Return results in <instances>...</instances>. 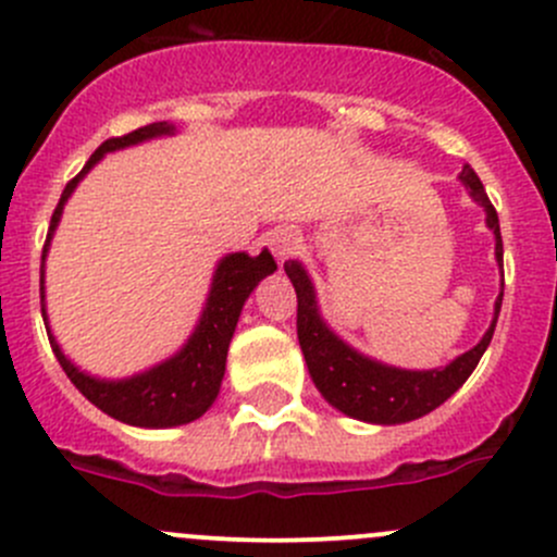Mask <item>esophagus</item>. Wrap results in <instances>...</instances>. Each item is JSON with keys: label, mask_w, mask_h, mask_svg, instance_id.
I'll return each mask as SVG.
<instances>
[{"label": "esophagus", "mask_w": 557, "mask_h": 557, "mask_svg": "<svg viewBox=\"0 0 557 557\" xmlns=\"http://www.w3.org/2000/svg\"><path fill=\"white\" fill-rule=\"evenodd\" d=\"M299 243L301 237L294 232V228H277V232H272V237H269V247H272L274 258H277L280 263H283L285 258L294 256Z\"/></svg>", "instance_id": "34e87169"}]
</instances>
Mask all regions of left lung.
<instances>
[{"instance_id": "obj_1", "label": "left lung", "mask_w": 557, "mask_h": 557, "mask_svg": "<svg viewBox=\"0 0 557 557\" xmlns=\"http://www.w3.org/2000/svg\"><path fill=\"white\" fill-rule=\"evenodd\" d=\"M458 180L469 190L471 201H476L485 210V226L491 228L493 239H496V263L504 277V245L496 210H493L491 199H487L485 188H482L480 177L471 166H463ZM285 274L294 283L296 299H299L296 331H299V345L314 387L342 414L374 425L409 423V420H418L442 407L471 377L482 352L491 345L504 299V290H498V299L493 305V320L482 339L471 350L453 358L447 367L401 369L356 350L350 342H345L331 329L329 320L320 312L318 290H314L310 272L299 258L285 261Z\"/></svg>"}]
</instances>
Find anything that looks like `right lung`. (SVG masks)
I'll list each match as a JSON object with an SVG mask.
<instances>
[{
	"label": "right lung",
	"instance_id": "right-lung-1",
	"mask_svg": "<svg viewBox=\"0 0 557 557\" xmlns=\"http://www.w3.org/2000/svg\"><path fill=\"white\" fill-rule=\"evenodd\" d=\"M174 134H177V126H174V123L159 121L150 123V126L137 128V132L126 134V137L107 139V143L99 145L97 153H94L91 159H88V164L83 166V172L77 174L72 183H66L64 194H61L59 207H55L53 218H50V232L42 250V267H39L42 320L45 329H48L50 347H53L61 369H64L66 377L72 380V385H75L94 407H99L104 414L121 420V423L137 425V429H174V425L194 423L196 418H201V414L215 404L218 393H221L223 374H226L228 345H232V336L234 331H237L245 301L250 299L256 285L261 283L267 274H274V269H277V263H274L272 252H269L267 247H263L258 256H250V252L245 250L226 252V256L215 263L205 307H201L199 320H196L194 331H190L188 339L183 342V347H180L177 352H172L170 358H164V361L153 363V367L143 369V372L137 374H128V377L117 380L97 377V374L91 372H83V369L61 350L59 339H55L53 331H50L48 305H45V258H48L53 234L55 228H59L61 215H64V205L70 201V196L75 194L81 180L86 177L107 153L134 148V145L150 143V139L174 137Z\"/></svg>",
	"mask_w": 557,
	"mask_h": 557
}]
</instances>
